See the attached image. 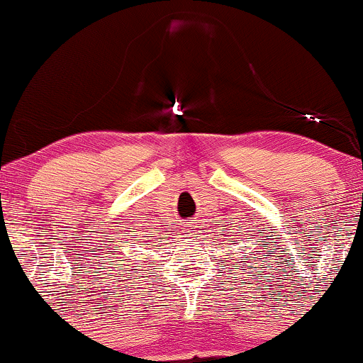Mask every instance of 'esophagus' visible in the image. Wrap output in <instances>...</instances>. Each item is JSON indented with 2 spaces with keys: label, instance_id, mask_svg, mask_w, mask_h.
Instances as JSON below:
<instances>
[{
  "label": "esophagus",
  "instance_id": "1",
  "mask_svg": "<svg viewBox=\"0 0 363 363\" xmlns=\"http://www.w3.org/2000/svg\"><path fill=\"white\" fill-rule=\"evenodd\" d=\"M189 227H190V228H192V227H194V225H189ZM190 228H189V232H194V230H190Z\"/></svg>",
  "mask_w": 363,
  "mask_h": 363
}]
</instances>
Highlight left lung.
<instances>
[{"mask_svg":"<svg viewBox=\"0 0 363 363\" xmlns=\"http://www.w3.org/2000/svg\"><path fill=\"white\" fill-rule=\"evenodd\" d=\"M221 235L227 237V235H225V233H221ZM230 242H235V240H230ZM259 242H264V240H259ZM267 245H268V244H259V247H264V249H267ZM255 268H256V267H255Z\"/></svg>","mask_w":363,"mask_h":363,"instance_id":"8db88e82","label":"left lung"}]
</instances>
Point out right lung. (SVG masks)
Masks as SVG:
<instances>
[{
	"mask_svg": "<svg viewBox=\"0 0 363 363\" xmlns=\"http://www.w3.org/2000/svg\"><path fill=\"white\" fill-rule=\"evenodd\" d=\"M111 264L112 268H114V272H118V275H128L126 272H131V275L138 274V268H136V264L138 263H131V261H136V259H130V256H126L123 252V249H112L111 251ZM142 272V270H140ZM128 280H131V277H128Z\"/></svg>",
	"mask_w": 363,
	"mask_h": 363,
	"instance_id": "right-lung-1",
	"label": "right lung"
}]
</instances>
